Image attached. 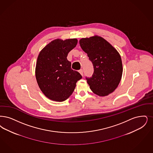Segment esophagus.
<instances>
[{
    "instance_id": "34e87169",
    "label": "esophagus",
    "mask_w": 153,
    "mask_h": 153,
    "mask_svg": "<svg viewBox=\"0 0 153 153\" xmlns=\"http://www.w3.org/2000/svg\"><path fill=\"white\" fill-rule=\"evenodd\" d=\"M79 72V74H81L83 76V70L82 69H80Z\"/></svg>"
}]
</instances>
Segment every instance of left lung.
<instances>
[{
	"mask_svg": "<svg viewBox=\"0 0 153 153\" xmlns=\"http://www.w3.org/2000/svg\"><path fill=\"white\" fill-rule=\"evenodd\" d=\"M79 43L94 68L92 77H86L91 89L99 96H108L114 91L122 77L120 55L110 43L101 37L82 38Z\"/></svg>",
	"mask_w": 153,
	"mask_h": 153,
	"instance_id": "8db88e82",
	"label": "left lung"
}]
</instances>
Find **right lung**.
Returning <instances> with one entry per match:
<instances>
[{"mask_svg":"<svg viewBox=\"0 0 153 153\" xmlns=\"http://www.w3.org/2000/svg\"><path fill=\"white\" fill-rule=\"evenodd\" d=\"M77 40L56 39L40 52L35 69L38 85L44 94L51 100L62 102L72 94L80 74L71 68L68 53L76 46Z\"/></svg>","mask_w":153,"mask_h":153,"instance_id":"1","label":"right lung"}]
</instances>
